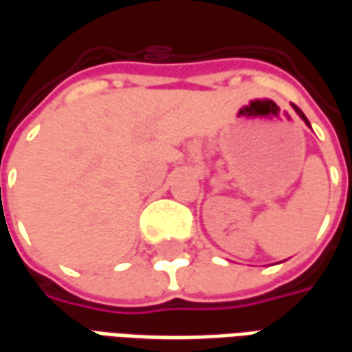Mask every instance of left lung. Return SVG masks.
<instances>
[{
  "label": "left lung",
  "mask_w": 352,
  "mask_h": 352,
  "mask_svg": "<svg viewBox=\"0 0 352 352\" xmlns=\"http://www.w3.org/2000/svg\"><path fill=\"white\" fill-rule=\"evenodd\" d=\"M294 111H296V113H298V115H300V118H302V120H303V122H305V124H307V126H309V128H311V124H309V120H307V118H305V115H303V113H302V111H300V109H298V107H296V105H294Z\"/></svg>",
  "instance_id": "1"
}]
</instances>
